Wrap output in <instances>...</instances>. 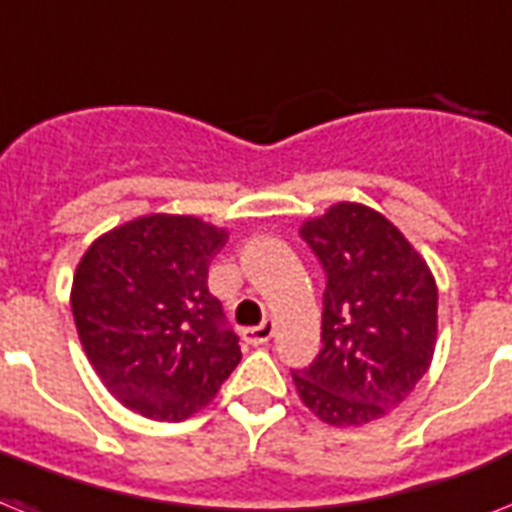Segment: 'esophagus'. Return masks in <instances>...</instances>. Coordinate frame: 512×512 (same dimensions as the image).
<instances>
[{"label":"esophagus","instance_id":"esophagus-1","mask_svg":"<svg viewBox=\"0 0 512 512\" xmlns=\"http://www.w3.org/2000/svg\"><path fill=\"white\" fill-rule=\"evenodd\" d=\"M273 334H276V323L273 321H263L260 326H252V328H244V342L247 344H255V347H260V344H268L270 339H273Z\"/></svg>","mask_w":512,"mask_h":512}]
</instances>
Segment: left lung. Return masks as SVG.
<instances>
[{"mask_svg":"<svg viewBox=\"0 0 512 512\" xmlns=\"http://www.w3.org/2000/svg\"><path fill=\"white\" fill-rule=\"evenodd\" d=\"M299 236L326 273L321 355L292 371L321 421L360 426L400 405L429 371L436 284L429 265L381 213L339 202Z\"/></svg>","mask_w":512,"mask_h":512,"instance_id":"8db88e82","label":"left lung"}]
</instances>
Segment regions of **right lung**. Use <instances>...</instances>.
Listing matches in <instances>:
<instances>
[{
  "mask_svg": "<svg viewBox=\"0 0 512 512\" xmlns=\"http://www.w3.org/2000/svg\"><path fill=\"white\" fill-rule=\"evenodd\" d=\"M226 231L191 215H147L99 236L73 276L89 363L128 410L178 423L213 400L239 336L207 289Z\"/></svg>",
  "mask_w": 512,
  "mask_h": 512,
  "instance_id": "right-lung-1",
  "label": "right lung"
}]
</instances>
